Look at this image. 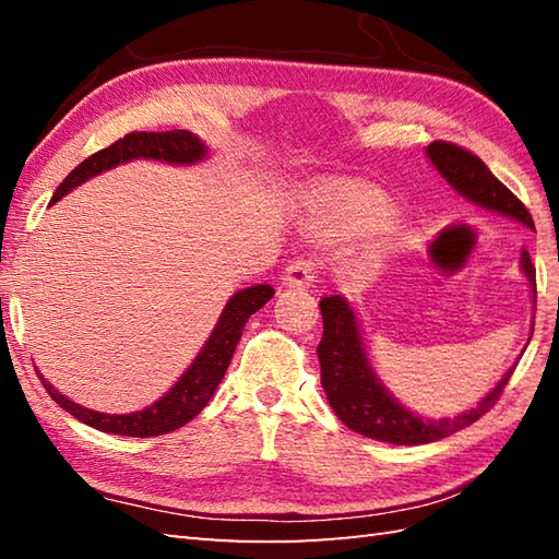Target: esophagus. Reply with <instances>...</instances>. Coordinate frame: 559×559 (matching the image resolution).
Wrapping results in <instances>:
<instances>
[{"label":"esophagus","mask_w":559,"mask_h":559,"mask_svg":"<svg viewBox=\"0 0 559 559\" xmlns=\"http://www.w3.org/2000/svg\"><path fill=\"white\" fill-rule=\"evenodd\" d=\"M317 261L314 259H295L293 264L283 273V283L290 288H305L310 286V283L317 278Z\"/></svg>","instance_id":"34e87169"}]
</instances>
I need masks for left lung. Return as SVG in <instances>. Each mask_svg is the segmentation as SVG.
Wrapping results in <instances>:
<instances>
[{
	"label": "left lung",
	"instance_id": "8db88e82",
	"mask_svg": "<svg viewBox=\"0 0 559 559\" xmlns=\"http://www.w3.org/2000/svg\"><path fill=\"white\" fill-rule=\"evenodd\" d=\"M427 156L461 197L533 228L528 209L521 204L514 192H509L497 180L476 153L451 144V141H432L427 146ZM521 269H524L531 283L533 298H536V266L531 264L526 249L521 254ZM319 310H322L324 319V334L317 346V355L319 367H322V386L331 408L336 411L343 425H348L350 430L362 437L379 439V442L427 444L463 430V427L480 420L500 401L509 377L514 372L512 367L502 377V382L476 408L461 413L456 418L427 420L403 408L374 377L370 362H367L358 322H355L350 305L338 295H329V298L319 300Z\"/></svg>",
	"mask_w": 559,
	"mask_h": 559
}]
</instances>
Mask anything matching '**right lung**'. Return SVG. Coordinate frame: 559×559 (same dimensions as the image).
<instances>
[{
  "mask_svg": "<svg viewBox=\"0 0 559 559\" xmlns=\"http://www.w3.org/2000/svg\"><path fill=\"white\" fill-rule=\"evenodd\" d=\"M204 156H206V146L201 144L192 132H185V129H173V132H132L124 139H117L112 146L100 148L98 153H93V156L79 163L76 168L64 177V182L57 187L52 204L64 194H69L71 189L79 187L81 182H86L88 177L98 175L103 170H110L115 165L127 163L132 158H151V160L189 165V163L201 160ZM271 298H273L271 286H252L235 293L228 300V305H225V310L218 319L216 329H213V334L209 336L206 346L201 348L199 358L182 374L180 382H177L160 401H156L153 406L139 413L108 415V413L88 411L59 394L50 382H45L38 370L35 372H38V379L47 389V394H50L59 406L74 415V418H79L81 423L96 427L100 432H112V435H124V437L168 435V432H175L177 427L187 425L189 420L197 418L201 411H204V406L213 396V391L218 389L225 370H228L247 319L254 312H259Z\"/></svg>",
  "mask_w": 559,
  "mask_h": 559,
  "instance_id": "add662e5",
  "label": "right lung"
}]
</instances>
